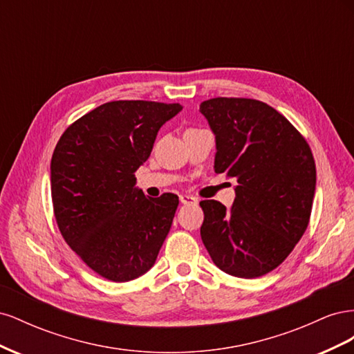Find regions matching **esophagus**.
Segmentation results:
<instances>
[{
	"mask_svg": "<svg viewBox=\"0 0 354 354\" xmlns=\"http://www.w3.org/2000/svg\"><path fill=\"white\" fill-rule=\"evenodd\" d=\"M180 202L183 203V205H195V203H198V199L190 195H180Z\"/></svg>",
	"mask_w": 354,
	"mask_h": 354,
	"instance_id": "esophagus-1",
	"label": "esophagus"
}]
</instances>
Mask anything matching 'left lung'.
<instances>
[{
  "label": "left lung",
  "mask_w": 354,
  "mask_h": 354,
  "mask_svg": "<svg viewBox=\"0 0 354 354\" xmlns=\"http://www.w3.org/2000/svg\"><path fill=\"white\" fill-rule=\"evenodd\" d=\"M199 112L216 136L214 171L236 180L230 209L201 201V238L218 269L252 279L276 269L304 234L316 189L306 138L272 106L216 97Z\"/></svg>",
  "instance_id": "left-lung-1"
}]
</instances>
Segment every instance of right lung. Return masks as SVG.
Segmentation results:
<instances>
[{
    "instance_id": "right-lung-1",
    "label": "right lung",
    "mask_w": 354,
    "mask_h": 354,
    "mask_svg": "<svg viewBox=\"0 0 354 354\" xmlns=\"http://www.w3.org/2000/svg\"><path fill=\"white\" fill-rule=\"evenodd\" d=\"M178 103L116 100L66 128L51 158V199L63 239L91 270L128 282L155 264L178 196L149 198L134 173Z\"/></svg>"
}]
</instances>
